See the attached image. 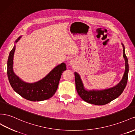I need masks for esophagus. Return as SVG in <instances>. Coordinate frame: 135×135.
Here are the masks:
<instances>
[{"instance_id": "34e87169", "label": "esophagus", "mask_w": 135, "mask_h": 135, "mask_svg": "<svg viewBox=\"0 0 135 135\" xmlns=\"http://www.w3.org/2000/svg\"><path fill=\"white\" fill-rule=\"evenodd\" d=\"M75 63H76V61L75 60H72L71 61L70 64H71V65H72V66H73V65H74L75 64Z\"/></svg>"}]
</instances>
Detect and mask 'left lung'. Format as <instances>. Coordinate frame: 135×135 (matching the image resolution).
Here are the masks:
<instances>
[{
	"label": "left lung",
	"instance_id": "left-lung-1",
	"mask_svg": "<svg viewBox=\"0 0 135 135\" xmlns=\"http://www.w3.org/2000/svg\"><path fill=\"white\" fill-rule=\"evenodd\" d=\"M122 45L123 48V56L125 60V72L122 80L117 85L104 90H87L84 88L80 75L75 72L76 90L84 101L95 105H104L116 99L123 93L127 83L129 66L128 59L125 54L124 46L123 44Z\"/></svg>",
	"mask_w": 135,
	"mask_h": 135
}]
</instances>
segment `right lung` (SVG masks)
Returning <instances> with one entry per match:
<instances>
[{
    "label": "right lung",
    "mask_w": 135,
    "mask_h": 135,
    "mask_svg": "<svg viewBox=\"0 0 135 135\" xmlns=\"http://www.w3.org/2000/svg\"><path fill=\"white\" fill-rule=\"evenodd\" d=\"M19 37L16 43L20 40ZM16 49L15 45L9 52L7 61V76L13 89L22 97L31 101H41L52 97L58 87L61 74L66 70L64 63L57 65L44 79L34 83L23 81L15 75L13 70V55Z\"/></svg>",
    "instance_id": "right-lung-1"
}]
</instances>
